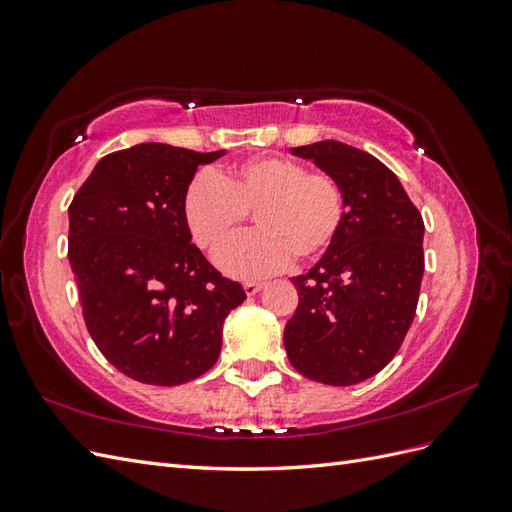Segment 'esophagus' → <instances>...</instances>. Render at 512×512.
I'll return each mask as SVG.
<instances>
[{"instance_id": "34e87169", "label": "esophagus", "mask_w": 512, "mask_h": 512, "mask_svg": "<svg viewBox=\"0 0 512 512\" xmlns=\"http://www.w3.org/2000/svg\"><path fill=\"white\" fill-rule=\"evenodd\" d=\"M262 288H265V284H262V282H247V284H243V290H245L247 297H254V294H258Z\"/></svg>"}]
</instances>
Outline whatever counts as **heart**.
Segmentation results:
<instances>
[{
    "label": "heart",
    "instance_id": "b5f03b06",
    "mask_svg": "<svg viewBox=\"0 0 512 512\" xmlns=\"http://www.w3.org/2000/svg\"><path fill=\"white\" fill-rule=\"evenodd\" d=\"M254 211L258 232L218 256L224 273L254 280L286 269L292 258L314 260L335 241L346 203L327 173H307L286 158H254L211 175H198L185 190L183 218L194 241L218 254Z\"/></svg>",
    "mask_w": 512,
    "mask_h": 512
}]
</instances>
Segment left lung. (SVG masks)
I'll return each mask as SVG.
<instances>
[{"label": "left lung", "mask_w": 512, "mask_h": 512, "mask_svg": "<svg viewBox=\"0 0 512 512\" xmlns=\"http://www.w3.org/2000/svg\"><path fill=\"white\" fill-rule=\"evenodd\" d=\"M344 192L342 228L307 275L292 277L299 305L284 348L301 376L359 384L399 350L414 320L425 271L421 213L391 168L339 141L292 147Z\"/></svg>", "instance_id": "left-lung-1"}]
</instances>
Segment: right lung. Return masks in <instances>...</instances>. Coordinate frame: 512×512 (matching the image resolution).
Listing matches in <instances>:
<instances>
[{"label":"right lung","mask_w":512,"mask_h":512,"mask_svg":"<svg viewBox=\"0 0 512 512\" xmlns=\"http://www.w3.org/2000/svg\"><path fill=\"white\" fill-rule=\"evenodd\" d=\"M198 153L138 143L104 156L68 209V258L87 331L121 374L177 386L209 371L224 320L245 301L241 284L215 271L183 218Z\"/></svg>","instance_id":"right-lung-1"}]
</instances>
